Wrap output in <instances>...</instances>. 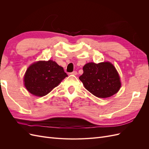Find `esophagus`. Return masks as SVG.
<instances>
[{
  "label": "esophagus",
  "mask_w": 149,
  "mask_h": 149,
  "mask_svg": "<svg viewBox=\"0 0 149 149\" xmlns=\"http://www.w3.org/2000/svg\"><path fill=\"white\" fill-rule=\"evenodd\" d=\"M70 74H73V75H76V74H77V71H73L72 72V73H71Z\"/></svg>",
  "instance_id": "obj_1"
}]
</instances>
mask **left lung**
Wrapping results in <instances>:
<instances>
[{
  "mask_svg": "<svg viewBox=\"0 0 149 149\" xmlns=\"http://www.w3.org/2000/svg\"><path fill=\"white\" fill-rule=\"evenodd\" d=\"M80 79L86 89L93 95L100 98L112 96L119 91L121 86L119 75L110 62L96 64L88 63L83 68Z\"/></svg>",
  "mask_w": 149,
  "mask_h": 149,
  "instance_id": "left-lung-1",
  "label": "left lung"
}]
</instances>
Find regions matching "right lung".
Wrapping results in <instances>:
<instances>
[{"instance_id":"1","label":"right lung","mask_w":149,"mask_h":149,"mask_svg":"<svg viewBox=\"0 0 149 149\" xmlns=\"http://www.w3.org/2000/svg\"><path fill=\"white\" fill-rule=\"evenodd\" d=\"M68 75L63 68L52 60L39 61L31 65L24 76V85L36 96L47 95Z\"/></svg>"}]
</instances>
